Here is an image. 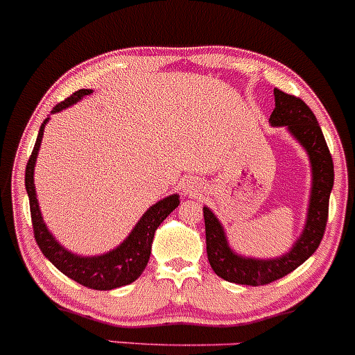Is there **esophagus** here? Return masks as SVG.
Masks as SVG:
<instances>
[{
  "label": "esophagus",
  "instance_id": "obj_1",
  "mask_svg": "<svg viewBox=\"0 0 355 355\" xmlns=\"http://www.w3.org/2000/svg\"><path fill=\"white\" fill-rule=\"evenodd\" d=\"M200 182L194 181V179H186L184 182H182V191L186 194H194L200 191Z\"/></svg>",
  "mask_w": 355,
  "mask_h": 355
}]
</instances>
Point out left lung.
Returning a JSON list of instances; mask_svg holds the SVG:
<instances>
[{
	"label": "left lung",
	"mask_w": 355,
	"mask_h": 355,
	"mask_svg": "<svg viewBox=\"0 0 355 355\" xmlns=\"http://www.w3.org/2000/svg\"><path fill=\"white\" fill-rule=\"evenodd\" d=\"M274 108L269 123L284 127L289 135L304 148L310 161L311 188L308 198L306 220L300 237L288 252L277 257L261 259L242 255L232 249L218 216L208 207L203 208L207 230V254L216 276L228 283L262 286L295 270L318 249L329 218V200L334 188V162L322 128L310 108L300 98L274 89Z\"/></svg>",
	"instance_id": "1"
}]
</instances>
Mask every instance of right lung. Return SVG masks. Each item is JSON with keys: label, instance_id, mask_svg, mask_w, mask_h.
<instances>
[{"label": "right lung", "instance_id": "1", "mask_svg": "<svg viewBox=\"0 0 355 355\" xmlns=\"http://www.w3.org/2000/svg\"><path fill=\"white\" fill-rule=\"evenodd\" d=\"M93 89H79L72 96L64 100L52 108L51 115L62 112L81 101ZM51 115L40 125L39 137H37L35 147L30 155L28 164L25 169V188L30 200V215H32V225L35 240L39 243L42 254L55 266L57 269L76 283L86 286V288L98 289V291H110V289L120 288L133 283L146 269L148 257L152 250V240L157 227L161 225L179 205V194L162 198L157 203L148 207V209L140 216L139 222L132 228L128 237L116 245L115 249L98 255H79L71 252L54 237L42 216L39 200H37L35 182H33V173H35L37 155H39L42 139H44V128L51 120Z\"/></svg>", "mask_w": 355, "mask_h": 355}]
</instances>
